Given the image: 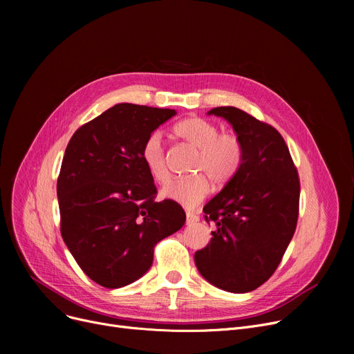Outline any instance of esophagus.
<instances>
[{
    "label": "esophagus",
    "mask_w": 354,
    "mask_h": 354,
    "mask_svg": "<svg viewBox=\"0 0 354 354\" xmlns=\"http://www.w3.org/2000/svg\"><path fill=\"white\" fill-rule=\"evenodd\" d=\"M199 221V216L194 212H187V225H194Z\"/></svg>",
    "instance_id": "1"
}]
</instances>
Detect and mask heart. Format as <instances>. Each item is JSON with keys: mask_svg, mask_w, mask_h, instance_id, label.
Masks as SVG:
<instances>
[{"mask_svg": "<svg viewBox=\"0 0 354 354\" xmlns=\"http://www.w3.org/2000/svg\"><path fill=\"white\" fill-rule=\"evenodd\" d=\"M174 135L196 149L192 172L196 175L176 179L160 191V196L194 208L209 192V180L214 187H224L234 179L244 160V145L234 133H219V127L203 118L191 116L174 126ZM142 160L155 182L163 185L169 180L165 160V149L158 132L143 142Z\"/></svg>", "mask_w": 354, "mask_h": 354, "instance_id": "1", "label": "heart"}]
</instances>
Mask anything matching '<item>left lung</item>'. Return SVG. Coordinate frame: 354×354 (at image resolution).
Wrapping results in <instances>:
<instances>
[{
	"mask_svg": "<svg viewBox=\"0 0 354 354\" xmlns=\"http://www.w3.org/2000/svg\"><path fill=\"white\" fill-rule=\"evenodd\" d=\"M208 115L231 123L244 145L238 174L205 207L215 222L211 243L195 252L201 275L230 292H248L274 274L299 219L300 179L288 147L272 126L224 106Z\"/></svg>",
	"mask_w": 354,
	"mask_h": 354,
	"instance_id": "obj_1",
	"label": "left lung"
}]
</instances>
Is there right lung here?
<instances>
[{
  "label": "right lung",
  "instance_id": "1",
  "mask_svg": "<svg viewBox=\"0 0 354 354\" xmlns=\"http://www.w3.org/2000/svg\"><path fill=\"white\" fill-rule=\"evenodd\" d=\"M172 109L120 103L71 136L57 179L60 231L79 267L106 288L133 283L151 268L153 248L179 231L178 202H156L142 160L146 138Z\"/></svg>",
  "mask_w": 354,
  "mask_h": 354
}]
</instances>
